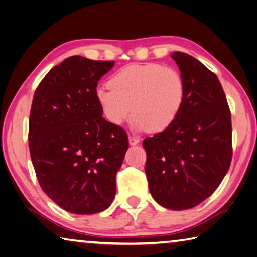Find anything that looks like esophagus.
Returning <instances> with one entry per match:
<instances>
[{"label":"esophagus","instance_id":"esophagus-1","mask_svg":"<svg viewBox=\"0 0 257 257\" xmlns=\"http://www.w3.org/2000/svg\"><path fill=\"white\" fill-rule=\"evenodd\" d=\"M139 141H141V139H139L138 137H134V136H130L129 137V144L132 145V146H135V145H137L139 143Z\"/></svg>","mask_w":257,"mask_h":257}]
</instances>
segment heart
<instances>
[{"label":"heart","mask_w":257,"mask_h":257,"mask_svg":"<svg viewBox=\"0 0 257 257\" xmlns=\"http://www.w3.org/2000/svg\"><path fill=\"white\" fill-rule=\"evenodd\" d=\"M110 86L95 91L97 103L106 120L121 125L132 118L137 130L160 133L180 114L185 99L181 73L157 63L134 64L111 77Z\"/></svg>","instance_id":"1"}]
</instances>
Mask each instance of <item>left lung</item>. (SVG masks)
Here are the masks:
<instances>
[{
  "label": "left lung",
  "instance_id": "obj_1",
  "mask_svg": "<svg viewBox=\"0 0 257 257\" xmlns=\"http://www.w3.org/2000/svg\"><path fill=\"white\" fill-rule=\"evenodd\" d=\"M185 84L180 114L144 139L154 200L171 210L193 208L211 195L231 162V114L217 75L191 55L172 54Z\"/></svg>",
  "mask_w": 257,
  "mask_h": 257
}]
</instances>
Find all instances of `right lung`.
<instances>
[{
	"label": "right lung",
	"mask_w": 257,
	"mask_h": 257,
	"mask_svg": "<svg viewBox=\"0 0 257 257\" xmlns=\"http://www.w3.org/2000/svg\"><path fill=\"white\" fill-rule=\"evenodd\" d=\"M114 62L72 56L47 73L37 87L29 118V149L44 192L76 214L108 209L128 137L106 121L95 91Z\"/></svg>",
	"instance_id": "add662e5"
}]
</instances>
